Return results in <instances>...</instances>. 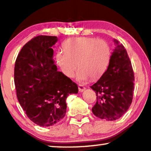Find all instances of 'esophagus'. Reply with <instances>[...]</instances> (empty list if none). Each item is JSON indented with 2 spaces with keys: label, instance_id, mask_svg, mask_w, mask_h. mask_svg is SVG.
Listing matches in <instances>:
<instances>
[{
  "label": "esophagus",
  "instance_id": "1",
  "mask_svg": "<svg viewBox=\"0 0 151 151\" xmlns=\"http://www.w3.org/2000/svg\"><path fill=\"white\" fill-rule=\"evenodd\" d=\"M78 90H79V92H83V91L85 90V87L84 85H78Z\"/></svg>",
  "mask_w": 151,
  "mask_h": 151
}]
</instances>
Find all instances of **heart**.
<instances>
[{
    "instance_id": "b5f03b06",
    "label": "heart",
    "mask_w": 151,
    "mask_h": 151,
    "mask_svg": "<svg viewBox=\"0 0 151 151\" xmlns=\"http://www.w3.org/2000/svg\"><path fill=\"white\" fill-rule=\"evenodd\" d=\"M64 51L59 50L56 60L61 71L68 78L75 76L79 81L98 78L106 70L111 58V47L104 40L80 37L67 40L64 43Z\"/></svg>"
}]
</instances>
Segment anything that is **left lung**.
<instances>
[{
  "mask_svg": "<svg viewBox=\"0 0 151 151\" xmlns=\"http://www.w3.org/2000/svg\"><path fill=\"white\" fill-rule=\"evenodd\" d=\"M116 45L107 70L90 87L95 91L96 102L92 109L95 116L113 121L127 112L133 99L134 76L127 50L114 39Z\"/></svg>",
  "mask_w": 151,
  "mask_h": 151,
  "instance_id": "1",
  "label": "left lung"
}]
</instances>
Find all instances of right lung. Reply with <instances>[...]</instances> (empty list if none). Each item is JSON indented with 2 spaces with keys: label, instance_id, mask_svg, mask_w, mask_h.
<instances>
[{
  "label": "right lung",
  "instance_id": "1",
  "mask_svg": "<svg viewBox=\"0 0 151 151\" xmlns=\"http://www.w3.org/2000/svg\"><path fill=\"white\" fill-rule=\"evenodd\" d=\"M56 36H38L24 45L14 65V85L18 101L32 122L50 127L65 116L66 100L78 94V85L57 71L52 47Z\"/></svg>",
  "mask_w": 151,
  "mask_h": 151
}]
</instances>
